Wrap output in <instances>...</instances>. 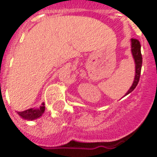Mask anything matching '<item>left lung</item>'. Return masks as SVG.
<instances>
[{
  "instance_id": "8db88e82",
  "label": "left lung",
  "mask_w": 157,
  "mask_h": 157,
  "mask_svg": "<svg viewBox=\"0 0 157 157\" xmlns=\"http://www.w3.org/2000/svg\"><path fill=\"white\" fill-rule=\"evenodd\" d=\"M131 51L135 62V81L133 82V85H132V86L129 88L128 92L125 95H128V93L133 92L135 87H136V86L138 85V82L140 81V76L142 66V55L141 51H140V41H139L138 39H131Z\"/></svg>"
}]
</instances>
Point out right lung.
Masks as SVG:
<instances>
[{"label": "right lung", "instance_id": "1", "mask_svg": "<svg viewBox=\"0 0 157 157\" xmlns=\"http://www.w3.org/2000/svg\"><path fill=\"white\" fill-rule=\"evenodd\" d=\"M44 103H43V105L39 109H29L25 111H22V112H17V114H19L22 118H25V119L33 120V119H36L42 116V114L44 113Z\"/></svg>", "mask_w": 157, "mask_h": 157}]
</instances>
